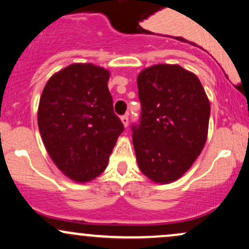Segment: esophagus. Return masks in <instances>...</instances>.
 <instances>
[{
	"label": "esophagus",
	"instance_id": "obj_1",
	"mask_svg": "<svg viewBox=\"0 0 249 249\" xmlns=\"http://www.w3.org/2000/svg\"><path fill=\"white\" fill-rule=\"evenodd\" d=\"M122 123L125 127H127V125H128V116L127 115H124L122 117Z\"/></svg>",
	"mask_w": 249,
	"mask_h": 249
}]
</instances>
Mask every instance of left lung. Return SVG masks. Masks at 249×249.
<instances>
[{
	"label": "left lung",
	"instance_id": "1",
	"mask_svg": "<svg viewBox=\"0 0 249 249\" xmlns=\"http://www.w3.org/2000/svg\"><path fill=\"white\" fill-rule=\"evenodd\" d=\"M142 104L132 142L139 170L168 184L179 179L201 153L211 107L199 78L177 64H157L137 78Z\"/></svg>",
	"mask_w": 249,
	"mask_h": 249
}]
</instances>
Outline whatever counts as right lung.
Masks as SVG:
<instances>
[{"label": "right lung", "instance_id": "add662e5", "mask_svg": "<svg viewBox=\"0 0 249 249\" xmlns=\"http://www.w3.org/2000/svg\"><path fill=\"white\" fill-rule=\"evenodd\" d=\"M108 78L104 68L75 63L51 76L43 89L39 132L50 158L73 181L98 177L124 131L113 112Z\"/></svg>", "mask_w": 249, "mask_h": 249}]
</instances>
